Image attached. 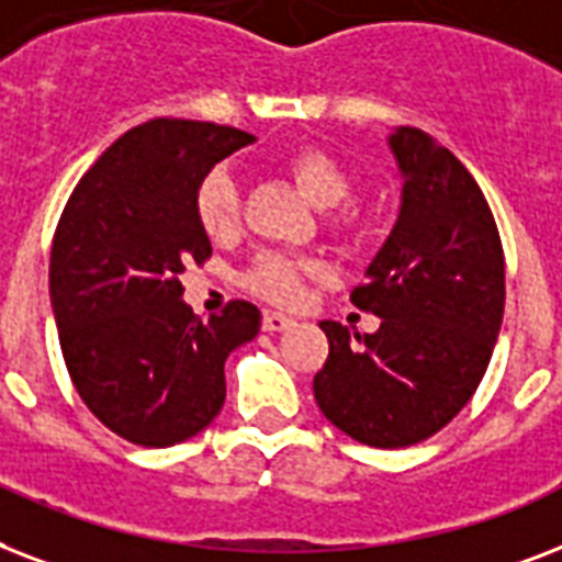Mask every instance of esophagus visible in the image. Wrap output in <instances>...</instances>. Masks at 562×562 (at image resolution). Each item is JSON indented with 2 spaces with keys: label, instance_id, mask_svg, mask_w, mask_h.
I'll return each instance as SVG.
<instances>
[{
  "label": "esophagus",
  "instance_id": "1",
  "mask_svg": "<svg viewBox=\"0 0 562 562\" xmlns=\"http://www.w3.org/2000/svg\"><path fill=\"white\" fill-rule=\"evenodd\" d=\"M295 319L293 316H286V313H276V311H269L263 313V330H286V328H293Z\"/></svg>",
  "mask_w": 562,
  "mask_h": 562
}]
</instances>
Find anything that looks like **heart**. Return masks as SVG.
<instances>
[{"label": "heart", "mask_w": 562, "mask_h": 562, "mask_svg": "<svg viewBox=\"0 0 562 562\" xmlns=\"http://www.w3.org/2000/svg\"><path fill=\"white\" fill-rule=\"evenodd\" d=\"M286 169L316 207H337L355 190V178H351L349 169L319 149L295 151L286 160ZM195 216H199L204 234L213 240L228 237L237 228V222H240V184L225 167L211 169L199 181ZM304 269H307V263L290 258V255L263 251L251 263L246 281L255 293L267 295L272 302H293L302 290Z\"/></svg>", "instance_id": "1"}]
</instances>
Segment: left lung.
<instances>
[{
    "instance_id": "1",
    "label": "left lung",
    "mask_w": 562,
    "mask_h": 562,
    "mask_svg": "<svg viewBox=\"0 0 562 562\" xmlns=\"http://www.w3.org/2000/svg\"><path fill=\"white\" fill-rule=\"evenodd\" d=\"M402 204L351 302L375 334L319 322L328 360L313 395L330 425L372 448H404L446 428L475 395L504 316V251L469 169L430 134L386 137Z\"/></svg>"
}]
</instances>
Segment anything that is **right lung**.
Returning <instances> with one entry per match:
<instances>
[{"label": "right lung", "mask_w": 562, "mask_h": 562, "mask_svg": "<svg viewBox=\"0 0 562 562\" xmlns=\"http://www.w3.org/2000/svg\"><path fill=\"white\" fill-rule=\"evenodd\" d=\"M255 137L195 120H149L87 169L52 240L49 299L81 402L143 448L195 437L225 402V360L258 337L232 302L202 322L181 299L184 263L211 258L195 190Z\"/></svg>", "instance_id": "add662e5"}]
</instances>
